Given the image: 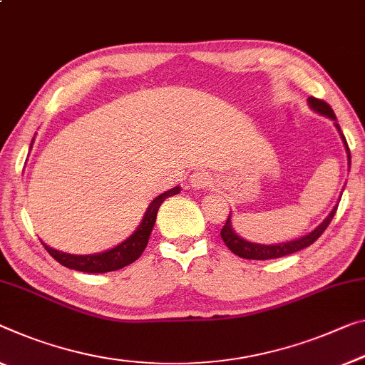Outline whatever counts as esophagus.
I'll return each instance as SVG.
<instances>
[{
  "mask_svg": "<svg viewBox=\"0 0 365 365\" xmlns=\"http://www.w3.org/2000/svg\"><path fill=\"white\" fill-rule=\"evenodd\" d=\"M189 182H190V186H192L194 189L202 190V189H207V187L212 186V182H214V178H212L207 171L200 170V171L194 173V175L190 176Z\"/></svg>",
  "mask_w": 365,
  "mask_h": 365,
  "instance_id": "obj_1",
  "label": "esophagus"
}]
</instances>
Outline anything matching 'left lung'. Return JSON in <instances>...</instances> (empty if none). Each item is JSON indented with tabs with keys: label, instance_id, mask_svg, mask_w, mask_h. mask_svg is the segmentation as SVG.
I'll use <instances>...</instances> for the list:
<instances>
[{
	"label": "left lung",
	"instance_id": "8db88e82",
	"mask_svg": "<svg viewBox=\"0 0 365 365\" xmlns=\"http://www.w3.org/2000/svg\"><path fill=\"white\" fill-rule=\"evenodd\" d=\"M307 103H308V106H310L312 110H315L319 115L328 117V119H331L334 122V127L338 128L341 140H343V143H344L346 153H347V168H351V151H349V147H347V142L343 135V132H341L338 120H336L333 109L329 108V104L324 103V101H319L317 98H308ZM339 200H341V197H339ZM336 209H338V204L333 207V210L329 212V215L324 218V220L319 223L315 230H312L310 233H307L300 238L290 240V241H282V243L262 245V243H255V241H250L243 237H240V235L235 232V228L232 225V212H230L227 223L223 225L220 235H222V240L225 241V245L228 246V250L240 257H245V259H257V261L274 259V257H282V256L297 253V251L304 250V248H307V246H310L312 243H315V241L319 238V235L327 230L329 222L333 220Z\"/></svg>",
	"mask_w": 365,
	"mask_h": 365
}]
</instances>
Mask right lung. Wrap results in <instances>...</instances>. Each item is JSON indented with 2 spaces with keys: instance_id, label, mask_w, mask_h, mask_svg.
Here are the masks:
<instances>
[{
  "instance_id": "right-lung-1",
  "label": "right lung",
  "mask_w": 365,
  "mask_h": 365,
  "mask_svg": "<svg viewBox=\"0 0 365 365\" xmlns=\"http://www.w3.org/2000/svg\"><path fill=\"white\" fill-rule=\"evenodd\" d=\"M32 143H34V138H32ZM32 143H31V148H32ZM179 192H181V187L176 186L170 190H165L163 194H160L158 197L151 200V204L148 205V209L145 212L142 222H140V225L137 227L135 232H133L127 240H124L119 245H115L114 248L110 250L101 251V253H94V255H70V253H63V251L55 250L46 243H43V246H46V250L48 251L50 256L55 257L61 266L68 269H75V271H81V272H91V274L117 271V269H122L128 264H132L133 261H137L138 257L142 256L143 250L147 248L151 230L155 227L156 214H158L160 205L163 204L168 197L176 195Z\"/></svg>"
}]
</instances>
